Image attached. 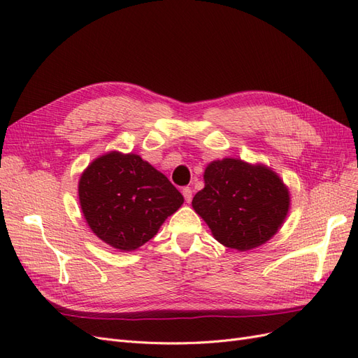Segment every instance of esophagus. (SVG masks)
I'll return each instance as SVG.
<instances>
[{
	"instance_id": "esophagus-1",
	"label": "esophagus",
	"mask_w": 358,
	"mask_h": 358,
	"mask_svg": "<svg viewBox=\"0 0 358 358\" xmlns=\"http://www.w3.org/2000/svg\"><path fill=\"white\" fill-rule=\"evenodd\" d=\"M182 194H183V197H185V201L187 203H189L191 200H192V189L189 188V187H185L182 189Z\"/></svg>"
}]
</instances>
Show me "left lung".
<instances>
[{"mask_svg":"<svg viewBox=\"0 0 358 358\" xmlns=\"http://www.w3.org/2000/svg\"><path fill=\"white\" fill-rule=\"evenodd\" d=\"M192 208L227 248L248 251L278 233L289 209V192L276 173L237 158L212 161L204 170V188Z\"/></svg>","mask_w":358,"mask_h":358,"instance_id":"obj_1","label":"left lung"}]
</instances>
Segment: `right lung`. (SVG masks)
Wrapping results in <instances>:
<instances>
[{
	"instance_id": "add662e5",
	"label": "right lung",
	"mask_w": 358,
	"mask_h": 358,
	"mask_svg": "<svg viewBox=\"0 0 358 358\" xmlns=\"http://www.w3.org/2000/svg\"><path fill=\"white\" fill-rule=\"evenodd\" d=\"M79 200L90 229L119 251H134L152 239L183 203L182 194L148 161L116 150L82 173Z\"/></svg>"
}]
</instances>
